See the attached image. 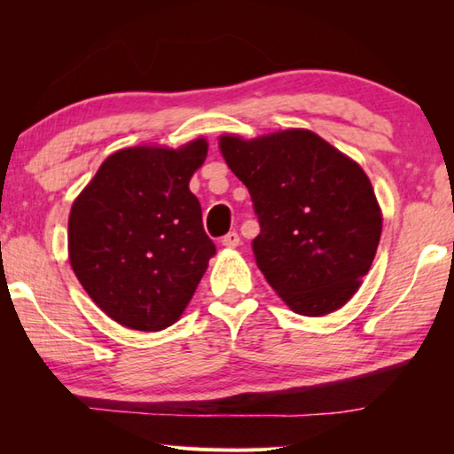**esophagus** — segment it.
Returning a JSON list of instances; mask_svg holds the SVG:
<instances>
[{"label": "esophagus", "instance_id": "34e87169", "mask_svg": "<svg viewBox=\"0 0 454 454\" xmlns=\"http://www.w3.org/2000/svg\"><path fill=\"white\" fill-rule=\"evenodd\" d=\"M238 244H240V236H238V232H228L222 238V246H226V248H236Z\"/></svg>", "mask_w": 454, "mask_h": 454}]
</instances>
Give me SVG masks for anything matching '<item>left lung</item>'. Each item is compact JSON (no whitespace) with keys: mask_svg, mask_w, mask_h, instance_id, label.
Wrapping results in <instances>:
<instances>
[{"mask_svg":"<svg viewBox=\"0 0 454 454\" xmlns=\"http://www.w3.org/2000/svg\"><path fill=\"white\" fill-rule=\"evenodd\" d=\"M220 150L250 192L256 264L292 310L322 317L347 304L371 270L382 216L356 162L310 129L256 140L222 136Z\"/></svg>","mask_w":454,"mask_h":454,"instance_id":"8db88e82","label":"left lung"}]
</instances>
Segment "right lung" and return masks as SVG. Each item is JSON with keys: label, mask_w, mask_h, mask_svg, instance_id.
<instances>
[{"label": "right lung", "mask_w": 454, "mask_h": 454, "mask_svg": "<svg viewBox=\"0 0 454 454\" xmlns=\"http://www.w3.org/2000/svg\"><path fill=\"white\" fill-rule=\"evenodd\" d=\"M206 153L204 137L178 150H120L75 198L67 222L72 268L118 325L142 333L174 325L216 254L188 188Z\"/></svg>", "instance_id": "obj_1"}]
</instances>
